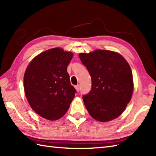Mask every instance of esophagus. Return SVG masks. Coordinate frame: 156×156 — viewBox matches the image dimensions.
I'll return each instance as SVG.
<instances>
[{"instance_id":"esophagus-1","label":"esophagus","mask_w":156,"mask_h":156,"mask_svg":"<svg viewBox=\"0 0 156 156\" xmlns=\"http://www.w3.org/2000/svg\"><path fill=\"white\" fill-rule=\"evenodd\" d=\"M75 88H76V90H77V92L80 91V86H79V85L76 86Z\"/></svg>"}]
</instances>
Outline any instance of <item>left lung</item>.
Instances as JSON below:
<instances>
[{"mask_svg":"<svg viewBox=\"0 0 156 156\" xmlns=\"http://www.w3.org/2000/svg\"><path fill=\"white\" fill-rule=\"evenodd\" d=\"M78 55L91 76V90L82 96L89 114L101 122L117 118L133 91V74L127 62L118 53L100 49Z\"/></svg>","mask_w":156,"mask_h":156,"instance_id":"left-lung-1","label":"left lung"}]
</instances>
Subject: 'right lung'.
I'll return each mask as SVG.
<instances>
[{
    "instance_id": "right-lung-1",
    "label": "right lung",
    "mask_w": 156,
    "mask_h": 156,
    "mask_svg": "<svg viewBox=\"0 0 156 156\" xmlns=\"http://www.w3.org/2000/svg\"><path fill=\"white\" fill-rule=\"evenodd\" d=\"M72 57L71 52L51 49L36 56L26 69L24 89L29 104L48 120L62 117L75 97L67 72Z\"/></svg>"
}]
</instances>
